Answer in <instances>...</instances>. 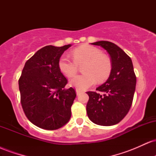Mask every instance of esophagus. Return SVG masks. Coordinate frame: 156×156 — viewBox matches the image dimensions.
<instances>
[{
  "label": "esophagus",
  "instance_id": "esophagus-1",
  "mask_svg": "<svg viewBox=\"0 0 156 156\" xmlns=\"http://www.w3.org/2000/svg\"><path fill=\"white\" fill-rule=\"evenodd\" d=\"M76 94H77V95H79L80 93H81V91H80L79 89H76Z\"/></svg>",
  "mask_w": 156,
  "mask_h": 156
}]
</instances>
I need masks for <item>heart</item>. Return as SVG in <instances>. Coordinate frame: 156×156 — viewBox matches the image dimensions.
<instances>
[{
  "label": "heart",
  "instance_id": "heart-1",
  "mask_svg": "<svg viewBox=\"0 0 156 156\" xmlns=\"http://www.w3.org/2000/svg\"><path fill=\"white\" fill-rule=\"evenodd\" d=\"M73 60L62 55L58 61L61 72L66 76H74L78 72V66L84 65L83 75L72 78L69 84L79 90L89 88L97 82L106 79L112 71V62L106 55L102 54L98 48L91 45H83L72 52Z\"/></svg>",
  "mask_w": 156,
  "mask_h": 156
}]
</instances>
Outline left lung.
Returning <instances> with one entry per match:
<instances>
[{
    "label": "left lung",
    "instance_id": "obj_1",
    "mask_svg": "<svg viewBox=\"0 0 156 156\" xmlns=\"http://www.w3.org/2000/svg\"><path fill=\"white\" fill-rule=\"evenodd\" d=\"M92 44L101 46L108 52L112 61V71L106 81L87 92L88 117L94 124L111 126L117 124L129 112L136 84L131 58L119 46L108 41H98Z\"/></svg>",
    "mask_w": 156,
    "mask_h": 156
}]
</instances>
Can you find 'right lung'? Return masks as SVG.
Returning <instances> with one entry per match:
<instances>
[{"label":"right lung","mask_w":156,"mask_h":156,"mask_svg":"<svg viewBox=\"0 0 156 156\" xmlns=\"http://www.w3.org/2000/svg\"><path fill=\"white\" fill-rule=\"evenodd\" d=\"M71 44L41 48L25 64L19 79L21 104L31 122L56 130L69 122L75 89H65L67 80L58 67L60 57Z\"/></svg>","instance_id":"right-lung-1"}]
</instances>
